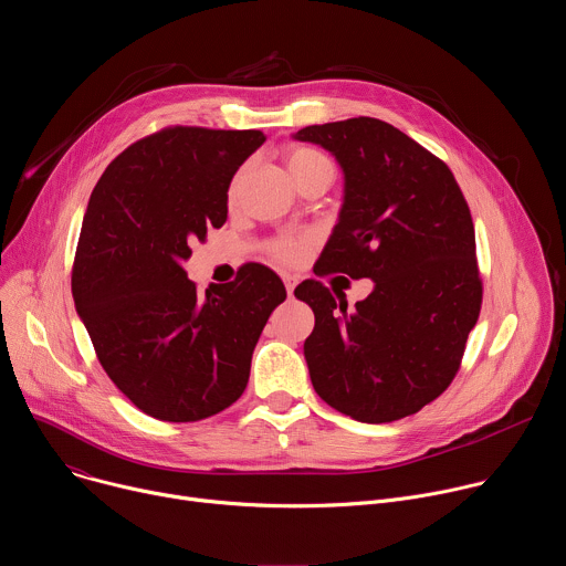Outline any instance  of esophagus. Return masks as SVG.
Returning a JSON list of instances; mask_svg holds the SVG:
<instances>
[{
	"instance_id": "1",
	"label": "esophagus",
	"mask_w": 566,
	"mask_h": 566,
	"mask_svg": "<svg viewBox=\"0 0 566 566\" xmlns=\"http://www.w3.org/2000/svg\"><path fill=\"white\" fill-rule=\"evenodd\" d=\"M284 286H286V295L291 297V295H293V289H295V277L284 275Z\"/></svg>"
}]
</instances>
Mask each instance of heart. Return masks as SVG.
Masks as SVG:
<instances>
[{
  "label": "heart",
  "mask_w": 566,
  "mask_h": 566,
  "mask_svg": "<svg viewBox=\"0 0 566 566\" xmlns=\"http://www.w3.org/2000/svg\"><path fill=\"white\" fill-rule=\"evenodd\" d=\"M317 164H329V160L313 151V149H293L289 156H286V168L289 172H297V170H304V168H311V166H317ZM308 247H311V239L308 237H284V239H277L273 244V255L286 264H297L306 258L308 253Z\"/></svg>",
  "instance_id": "b5f03b06"
}]
</instances>
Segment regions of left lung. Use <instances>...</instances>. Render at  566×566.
<instances>
[{
	"instance_id": "8db88e82",
	"label": "left lung",
	"mask_w": 566,
	"mask_h": 566,
	"mask_svg": "<svg viewBox=\"0 0 566 566\" xmlns=\"http://www.w3.org/2000/svg\"><path fill=\"white\" fill-rule=\"evenodd\" d=\"M293 138L327 149L345 181L317 273L374 282L354 308L315 280L295 289L315 315L304 340L313 389L360 423L417 415L452 382L481 308L468 203L443 160L378 118Z\"/></svg>"
}]
</instances>
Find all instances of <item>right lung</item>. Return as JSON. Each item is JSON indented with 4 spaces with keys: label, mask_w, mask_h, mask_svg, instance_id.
Wrapping results in <instances>:
<instances>
[{
    "label": "right lung",
    "mask_w": 566,
    "mask_h": 566,
    "mask_svg": "<svg viewBox=\"0 0 566 566\" xmlns=\"http://www.w3.org/2000/svg\"><path fill=\"white\" fill-rule=\"evenodd\" d=\"M258 129L170 127L129 145L96 184L71 291L98 360L134 406L158 419H208L241 396L282 280L249 264L201 295L184 262L228 217L239 166Z\"/></svg>",
    "instance_id": "right-lung-1"
}]
</instances>
